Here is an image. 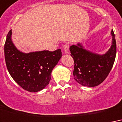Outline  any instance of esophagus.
<instances>
[{
    "instance_id": "1",
    "label": "esophagus",
    "mask_w": 122,
    "mask_h": 122,
    "mask_svg": "<svg viewBox=\"0 0 122 122\" xmlns=\"http://www.w3.org/2000/svg\"><path fill=\"white\" fill-rule=\"evenodd\" d=\"M69 44L66 43L64 45V51L65 53H69Z\"/></svg>"
}]
</instances>
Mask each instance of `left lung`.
<instances>
[{
    "label": "left lung",
    "instance_id": "8db88e82",
    "mask_svg": "<svg viewBox=\"0 0 122 122\" xmlns=\"http://www.w3.org/2000/svg\"><path fill=\"white\" fill-rule=\"evenodd\" d=\"M112 43L109 50L99 55L86 50L80 43L70 46L71 56L74 59V79L78 83L93 87L99 85L107 78L113 67L117 54L114 32H111Z\"/></svg>",
    "mask_w": 122,
    "mask_h": 122
}]
</instances>
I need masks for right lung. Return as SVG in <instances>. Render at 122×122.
Masks as SVG:
<instances>
[{
  "label": "right lung",
  "mask_w": 122,
  "mask_h": 122,
  "mask_svg": "<svg viewBox=\"0 0 122 122\" xmlns=\"http://www.w3.org/2000/svg\"><path fill=\"white\" fill-rule=\"evenodd\" d=\"M11 35L10 30L4 45L5 64L9 74L25 90L40 91L50 83L52 70L62 57L61 50L25 53L15 47Z\"/></svg>",
  "instance_id": "obj_1"
}]
</instances>
